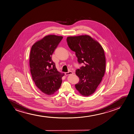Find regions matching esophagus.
<instances>
[{
  "label": "esophagus",
  "instance_id": "esophagus-1",
  "mask_svg": "<svg viewBox=\"0 0 134 134\" xmlns=\"http://www.w3.org/2000/svg\"><path fill=\"white\" fill-rule=\"evenodd\" d=\"M74 74V72L72 71H69V72H66L65 73V74L66 75H72Z\"/></svg>",
  "mask_w": 134,
  "mask_h": 134
}]
</instances>
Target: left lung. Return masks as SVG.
Returning <instances> with one entry per match:
<instances>
[{"instance_id": "8db88e82", "label": "left lung", "mask_w": 134, "mask_h": 134, "mask_svg": "<svg viewBox=\"0 0 134 134\" xmlns=\"http://www.w3.org/2000/svg\"><path fill=\"white\" fill-rule=\"evenodd\" d=\"M68 46L75 52L79 64L84 66L76 70L79 81L75 85L82 96L93 94L100 83L105 71L104 50L98 41L90 35H82L67 38Z\"/></svg>"}]
</instances>
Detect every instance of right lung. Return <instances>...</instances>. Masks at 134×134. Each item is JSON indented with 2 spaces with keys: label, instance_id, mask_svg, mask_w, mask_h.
Wrapping results in <instances>:
<instances>
[{
  "label": "right lung",
  "instance_id": "1",
  "mask_svg": "<svg viewBox=\"0 0 134 134\" xmlns=\"http://www.w3.org/2000/svg\"><path fill=\"white\" fill-rule=\"evenodd\" d=\"M62 38V36L46 35L36 42L30 51V66L33 80L40 91L49 96L59 89L65 75L57 70L52 59Z\"/></svg>",
  "mask_w": 134,
  "mask_h": 134
}]
</instances>
